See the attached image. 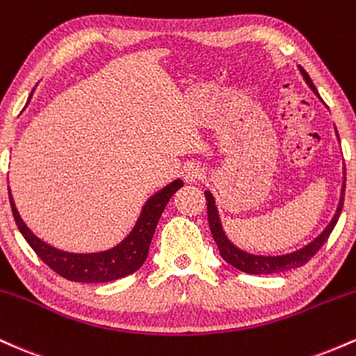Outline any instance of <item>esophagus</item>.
<instances>
[{
    "mask_svg": "<svg viewBox=\"0 0 356 356\" xmlns=\"http://www.w3.org/2000/svg\"><path fill=\"white\" fill-rule=\"evenodd\" d=\"M182 175L184 179H186V182H197L199 179H202L204 175V169L199 164H187L184 167L182 170Z\"/></svg>",
    "mask_w": 356,
    "mask_h": 356,
    "instance_id": "1",
    "label": "esophagus"
}]
</instances>
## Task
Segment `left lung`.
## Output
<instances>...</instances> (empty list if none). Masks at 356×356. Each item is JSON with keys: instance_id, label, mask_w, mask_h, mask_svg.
<instances>
[{"instance_id": "left-lung-1", "label": "left lung", "mask_w": 356, "mask_h": 356, "mask_svg": "<svg viewBox=\"0 0 356 356\" xmlns=\"http://www.w3.org/2000/svg\"><path fill=\"white\" fill-rule=\"evenodd\" d=\"M300 72L301 75H303L306 83H308V87L313 90L314 95H318V90L313 85V81L309 79L308 73H306L301 67H300ZM337 137H338V132H337ZM338 140H340V137H338ZM204 194H206V199H207V219H209L212 238H214L216 244H218L222 259L226 261V263H229L231 266L239 269V271L248 273V275H273V273L288 271V269L303 266L305 263H308V261L316 254L318 249L326 243V239L330 238V234H332V231L334 229V224L338 222V218H340L341 214L343 199H345V182H343L341 186V195H340V202H338L337 212H334L333 219L330 220V224L323 229L321 234L301 249H296V251L288 252V254H281V256L251 254V252L244 251V249H239L236 244H232L229 238L226 236V232L222 229V224H220L219 211H218V206H216L214 197H212L209 191H206Z\"/></svg>"}]
</instances>
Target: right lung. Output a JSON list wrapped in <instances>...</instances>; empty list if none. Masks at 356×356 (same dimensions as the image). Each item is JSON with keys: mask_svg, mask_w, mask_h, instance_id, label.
<instances>
[{"mask_svg": "<svg viewBox=\"0 0 356 356\" xmlns=\"http://www.w3.org/2000/svg\"><path fill=\"white\" fill-rule=\"evenodd\" d=\"M182 186L184 182L181 179H175V181L167 184L164 189L155 192L142 207V212L134 229L120 244H117L112 249H107V251L87 252V254L61 251V249L53 248L44 241L36 238L33 232L30 231V227L23 222L22 216H19L15 206L13 197H11V192L10 204L16 226H18L23 238L33 248L40 259L44 264H48L53 271L70 281H79V283H107V281L132 275L145 263L159 219H161L167 202L170 201L175 191L181 189Z\"/></svg>", "mask_w": 356, "mask_h": 356, "instance_id": "obj_1", "label": "right lung"}]
</instances>
